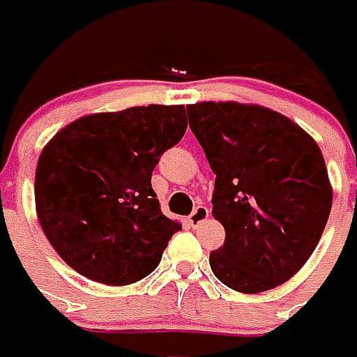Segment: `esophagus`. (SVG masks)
<instances>
[{"mask_svg":"<svg viewBox=\"0 0 357 357\" xmlns=\"http://www.w3.org/2000/svg\"><path fill=\"white\" fill-rule=\"evenodd\" d=\"M207 217H209V209L206 206H196L195 211L189 215V224L192 228H198L204 220H207Z\"/></svg>","mask_w":357,"mask_h":357,"instance_id":"34e87169","label":"esophagus"}]
</instances>
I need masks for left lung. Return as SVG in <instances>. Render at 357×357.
<instances>
[{
	"label": "left lung",
	"mask_w": 357,
	"mask_h": 357,
	"mask_svg": "<svg viewBox=\"0 0 357 357\" xmlns=\"http://www.w3.org/2000/svg\"><path fill=\"white\" fill-rule=\"evenodd\" d=\"M195 133L217 174L213 215L226 241L213 274L238 293H263L293 278L321 241L332 187L321 148L296 123L259 105H189Z\"/></svg>",
	"instance_id": "1"
}]
</instances>
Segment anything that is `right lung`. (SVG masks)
<instances>
[{
  "label": "right lung",
  "instance_id": "right-lung-1",
  "mask_svg": "<svg viewBox=\"0 0 357 357\" xmlns=\"http://www.w3.org/2000/svg\"><path fill=\"white\" fill-rule=\"evenodd\" d=\"M187 129L183 105L83 116L59 131L36 165V215L74 271L128 285L155 271L181 229L165 217L151 172Z\"/></svg>",
  "mask_w": 357,
  "mask_h": 357
}]
</instances>
